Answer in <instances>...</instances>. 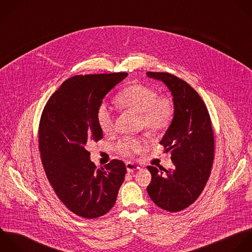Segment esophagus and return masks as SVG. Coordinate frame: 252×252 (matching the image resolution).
Instances as JSON below:
<instances>
[{"label":"esophagus","instance_id":"esophagus-1","mask_svg":"<svg viewBox=\"0 0 252 252\" xmlns=\"http://www.w3.org/2000/svg\"><path fill=\"white\" fill-rule=\"evenodd\" d=\"M126 170H127L128 173H132V172L137 171V170L140 169V167L138 165H136L134 163H131V162H127L126 164Z\"/></svg>","mask_w":252,"mask_h":252}]
</instances>
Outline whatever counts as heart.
I'll return each instance as SVG.
<instances>
[{
    "label": "heart",
    "instance_id": "b5f03b06",
    "mask_svg": "<svg viewBox=\"0 0 252 252\" xmlns=\"http://www.w3.org/2000/svg\"><path fill=\"white\" fill-rule=\"evenodd\" d=\"M116 103L122 109L138 114L141 125L151 133L165 131L175 115V107L171 98L158 97L155 89L143 84H132L126 87L117 96ZM97 122L104 133H110L113 130L114 119L107 106L101 105L98 108ZM146 147L147 141L142 137L126 139L118 145L119 151L126 156L142 152Z\"/></svg>",
    "mask_w": 252,
    "mask_h": 252
}]
</instances>
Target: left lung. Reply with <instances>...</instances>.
Wrapping results in <instances>:
<instances>
[{"instance_id":"1","label":"left lung","mask_w":252,"mask_h":252,"mask_svg":"<svg viewBox=\"0 0 252 252\" xmlns=\"http://www.w3.org/2000/svg\"><path fill=\"white\" fill-rule=\"evenodd\" d=\"M171 91L174 119L160 143L172 150L173 167L148 166L152 179L147 192L153 202L169 212L191 205L209 179L214 159V133L208 110L198 93L186 81L168 72L147 71Z\"/></svg>"}]
</instances>
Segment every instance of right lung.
<instances>
[{
	"label": "right lung",
	"mask_w": 252,
	"mask_h": 252,
	"mask_svg": "<svg viewBox=\"0 0 252 252\" xmlns=\"http://www.w3.org/2000/svg\"><path fill=\"white\" fill-rule=\"evenodd\" d=\"M127 75L72 76L51 96L41 116L39 148L45 174L68 210L86 219L108 213L125 181L123 161L112 160L97 168L86 144L103 137L97 110L106 94Z\"/></svg>",
	"instance_id": "1"
}]
</instances>
